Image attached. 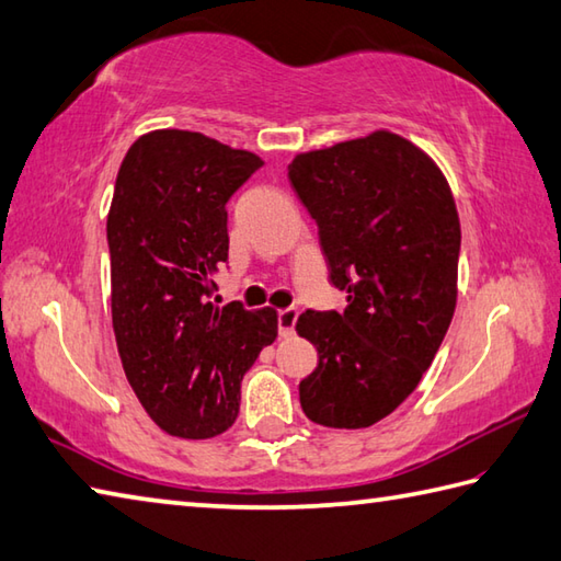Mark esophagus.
Segmentation results:
<instances>
[{
	"label": "esophagus",
	"mask_w": 561,
	"mask_h": 561,
	"mask_svg": "<svg viewBox=\"0 0 561 561\" xmlns=\"http://www.w3.org/2000/svg\"><path fill=\"white\" fill-rule=\"evenodd\" d=\"M296 318H299V311H296V309H284V311H279L277 321H279V335H282V337H291V335H294Z\"/></svg>",
	"instance_id": "34e87169"
}]
</instances>
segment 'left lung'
I'll return each mask as SVG.
<instances>
[{
	"label": "left lung",
	"instance_id": "obj_1",
	"mask_svg": "<svg viewBox=\"0 0 561 561\" xmlns=\"http://www.w3.org/2000/svg\"><path fill=\"white\" fill-rule=\"evenodd\" d=\"M289 182L318 224L343 313L306 311L296 333L318 350L301 409L359 431L411 397L457 306L459 216L435 160L391 130L299 152Z\"/></svg>",
	"mask_w": 561,
	"mask_h": 561
}]
</instances>
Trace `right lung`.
<instances>
[{
  "mask_svg": "<svg viewBox=\"0 0 561 561\" xmlns=\"http://www.w3.org/2000/svg\"><path fill=\"white\" fill-rule=\"evenodd\" d=\"M262 160L196 130L128 148L106 218L112 321L130 389L164 433L206 440L233 425L240 381L277 337V311L211 304L228 260L226 202Z\"/></svg>",
  "mask_w": 561,
  "mask_h": 561,
  "instance_id": "1",
  "label": "right lung"
}]
</instances>
